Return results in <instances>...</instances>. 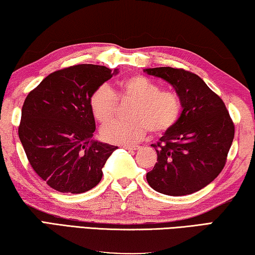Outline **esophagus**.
<instances>
[{"label":"esophagus","instance_id":"obj_1","mask_svg":"<svg viewBox=\"0 0 255 255\" xmlns=\"http://www.w3.org/2000/svg\"><path fill=\"white\" fill-rule=\"evenodd\" d=\"M123 148L127 150H137L140 148V145H124Z\"/></svg>","mask_w":255,"mask_h":255}]
</instances>
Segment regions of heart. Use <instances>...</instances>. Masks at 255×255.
<instances>
[{
	"instance_id": "1",
	"label": "heart",
	"mask_w": 255,
	"mask_h": 255,
	"mask_svg": "<svg viewBox=\"0 0 255 255\" xmlns=\"http://www.w3.org/2000/svg\"><path fill=\"white\" fill-rule=\"evenodd\" d=\"M116 96L120 100L135 101L130 122L114 121L102 128L101 135L115 144H132L145 134L167 132L177 123L181 103L175 93L161 91L157 83L142 75H134L119 83ZM106 85H101L89 96V109L97 122L105 124L114 118L118 98Z\"/></svg>"
}]
</instances>
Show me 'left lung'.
<instances>
[{
  "instance_id": "1",
  "label": "left lung",
  "mask_w": 255,
  "mask_h": 255,
  "mask_svg": "<svg viewBox=\"0 0 255 255\" xmlns=\"http://www.w3.org/2000/svg\"><path fill=\"white\" fill-rule=\"evenodd\" d=\"M175 88L182 111L157 144V162L146 173L158 193L185 196L215 179L225 166L234 139V124L224 102L199 76L171 67L143 69Z\"/></svg>"
}]
</instances>
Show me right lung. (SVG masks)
I'll use <instances>...</instances> for the list:
<instances>
[{
	"label": "right lung",
	"instance_id": "add662e5",
	"mask_svg": "<svg viewBox=\"0 0 255 255\" xmlns=\"http://www.w3.org/2000/svg\"><path fill=\"white\" fill-rule=\"evenodd\" d=\"M119 73L105 66L76 65L47 76L22 106L19 137L38 176L60 193L82 194L101 181L118 146L93 137V91Z\"/></svg>",
	"mask_w": 255,
	"mask_h": 255
}]
</instances>
